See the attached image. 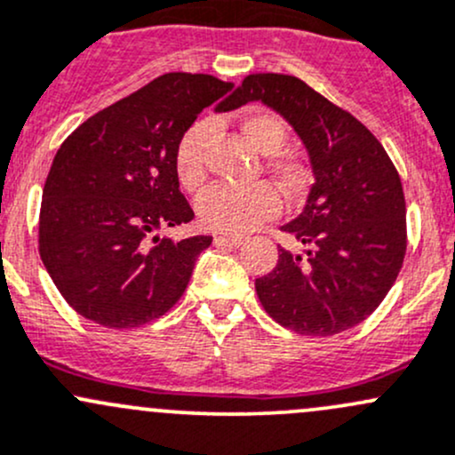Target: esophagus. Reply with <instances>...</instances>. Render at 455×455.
Instances as JSON below:
<instances>
[{
	"label": "esophagus",
	"instance_id": "esophagus-1",
	"mask_svg": "<svg viewBox=\"0 0 455 455\" xmlns=\"http://www.w3.org/2000/svg\"><path fill=\"white\" fill-rule=\"evenodd\" d=\"M215 243H228V246H242L246 237L242 235H215Z\"/></svg>",
	"mask_w": 455,
	"mask_h": 455
}]
</instances>
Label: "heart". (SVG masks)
Returning a JSON list of instances; mask_svg holds the SVG:
<instances>
[{
	"label": "heart",
	"instance_id": "obj_1",
	"mask_svg": "<svg viewBox=\"0 0 455 455\" xmlns=\"http://www.w3.org/2000/svg\"><path fill=\"white\" fill-rule=\"evenodd\" d=\"M212 122H198L185 131L174 150V172L180 188L196 191L207 179L204 146L212 135ZM242 135L266 155L264 167L288 198H300L312 183L309 165L299 155L281 150L288 141V124L275 113H251L240 124ZM281 212V200L270 185L251 188L213 185L196 200L200 224L220 233H248Z\"/></svg>",
	"mask_w": 455,
	"mask_h": 455
}]
</instances>
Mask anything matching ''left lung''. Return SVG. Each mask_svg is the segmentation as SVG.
Returning <instances> with one entry per match:
<instances>
[{
  "label": "left lung",
  "mask_w": 455,
  "mask_h": 455,
  "mask_svg": "<svg viewBox=\"0 0 455 455\" xmlns=\"http://www.w3.org/2000/svg\"><path fill=\"white\" fill-rule=\"evenodd\" d=\"M261 100L291 124L309 152L315 183L303 213L281 231L309 243L307 257L281 248L255 281L272 320L300 336H336L379 307L408 248L399 172L377 137L303 80L252 74L224 111Z\"/></svg>",
  "instance_id": "8db88e82"
}]
</instances>
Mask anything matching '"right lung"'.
<instances>
[{
  "label": "right lung",
  "mask_w": 455,
  "mask_h": 455,
  "mask_svg": "<svg viewBox=\"0 0 455 455\" xmlns=\"http://www.w3.org/2000/svg\"><path fill=\"white\" fill-rule=\"evenodd\" d=\"M231 89L207 74H164L95 113L59 148L43 188L38 252L80 315L131 329L179 303L212 237L150 235L194 220L174 150L203 108Z\"/></svg>",
  "instance_id": "obj_1"
}]
</instances>
